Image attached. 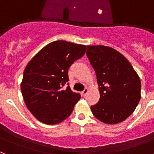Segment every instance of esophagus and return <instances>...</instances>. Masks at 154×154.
<instances>
[{"label": "esophagus", "instance_id": "1", "mask_svg": "<svg viewBox=\"0 0 154 154\" xmlns=\"http://www.w3.org/2000/svg\"><path fill=\"white\" fill-rule=\"evenodd\" d=\"M88 92V89L85 88V90H84V91H82V95H83V96H85V95H87Z\"/></svg>", "mask_w": 154, "mask_h": 154}]
</instances>
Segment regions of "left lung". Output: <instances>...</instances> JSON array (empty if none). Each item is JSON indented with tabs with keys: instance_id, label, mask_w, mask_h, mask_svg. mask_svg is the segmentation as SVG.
<instances>
[{
	"instance_id": "8db88e82",
	"label": "left lung",
	"mask_w": 154,
	"mask_h": 154,
	"mask_svg": "<svg viewBox=\"0 0 154 154\" xmlns=\"http://www.w3.org/2000/svg\"><path fill=\"white\" fill-rule=\"evenodd\" d=\"M95 69L100 98L91 106L93 115L105 124L122 122L134 112L141 98L139 77L122 54L103 45L87 46Z\"/></svg>"
}]
</instances>
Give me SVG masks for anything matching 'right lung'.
I'll return each instance as SVG.
<instances>
[{
    "instance_id": "1",
    "label": "right lung",
    "mask_w": 154,
    "mask_h": 154,
    "mask_svg": "<svg viewBox=\"0 0 154 154\" xmlns=\"http://www.w3.org/2000/svg\"><path fill=\"white\" fill-rule=\"evenodd\" d=\"M86 51V46L66 41L48 44L28 63L21 91L26 107L39 121L56 125L69 117L81 99L71 91L68 69Z\"/></svg>"
}]
</instances>
